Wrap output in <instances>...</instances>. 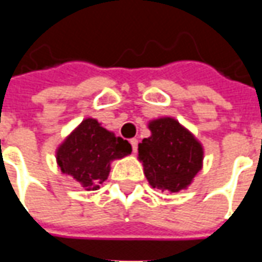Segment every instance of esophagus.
I'll return each mask as SVG.
<instances>
[{"instance_id": "1", "label": "esophagus", "mask_w": 262, "mask_h": 262, "mask_svg": "<svg viewBox=\"0 0 262 262\" xmlns=\"http://www.w3.org/2000/svg\"><path fill=\"white\" fill-rule=\"evenodd\" d=\"M130 144H132V148H133V153H136L139 140H137V139H130Z\"/></svg>"}]
</instances>
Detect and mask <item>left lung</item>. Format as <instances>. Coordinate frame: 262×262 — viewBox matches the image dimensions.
<instances>
[{"label": "left lung", "mask_w": 262, "mask_h": 262, "mask_svg": "<svg viewBox=\"0 0 262 262\" xmlns=\"http://www.w3.org/2000/svg\"><path fill=\"white\" fill-rule=\"evenodd\" d=\"M151 136L139 144V160L150 185L180 192L202 168V144L178 120L160 118L150 122Z\"/></svg>", "instance_id": "left-lung-1"}]
</instances>
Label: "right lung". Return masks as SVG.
<instances>
[{"label":"right lung","mask_w":262,"mask_h":262,"mask_svg":"<svg viewBox=\"0 0 262 262\" xmlns=\"http://www.w3.org/2000/svg\"><path fill=\"white\" fill-rule=\"evenodd\" d=\"M130 153L127 140L88 118L60 144L56 156L61 172L73 177L86 191H94L108 178L111 163Z\"/></svg>","instance_id":"obj_1"}]
</instances>
